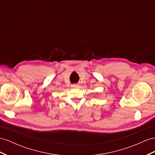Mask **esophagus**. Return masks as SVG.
I'll use <instances>...</instances> for the list:
<instances>
[{
	"label": "esophagus",
	"mask_w": 155,
	"mask_h": 155,
	"mask_svg": "<svg viewBox=\"0 0 155 155\" xmlns=\"http://www.w3.org/2000/svg\"><path fill=\"white\" fill-rule=\"evenodd\" d=\"M71 87L73 88H78V84H73L72 86H71Z\"/></svg>",
	"instance_id": "1"
}]
</instances>
